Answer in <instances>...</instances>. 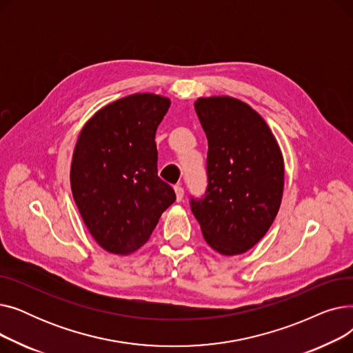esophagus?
<instances>
[{
  "mask_svg": "<svg viewBox=\"0 0 353 353\" xmlns=\"http://www.w3.org/2000/svg\"><path fill=\"white\" fill-rule=\"evenodd\" d=\"M174 192H176V199H177V201H181V200H183V196H184V189L180 186V184H176V186H174Z\"/></svg>",
  "mask_w": 353,
  "mask_h": 353,
  "instance_id": "34e87169",
  "label": "esophagus"
}]
</instances>
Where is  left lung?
I'll return each mask as SVG.
<instances>
[{
	"instance_id": "8db88e82",
	"label": "left lung",
	"mask_w": 353,
	"mask_h": 353,
	"mask_svg": "<svg viewBox=\"0 0 353 353\" xmlns=\"http://www.w3.org/2000/svg\"><path fill=\"white\" fill-rule=\"evenodd\" d=\"M194 108L209 152L208 188L190 208L212 249L239 254L261 240L281 208L283 159L265 120L232 97L199 99Z\"/></svg>"
}]
</instances>
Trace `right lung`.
I'll return each instance as SVG.
<instances>
[{
	"instance_id": "obj_1",
	"label": "right lung",
	"mask_w": 353,
	"mask_h": 353,
	"mask_svg": "<svg viewBox=\"0 0 353 353\" xmlns=\"http://www.w3.org/2000/svg\"><path fill=\"white\" fill-rule=\"evenodd\" d=\"M170 100L132 94L103 107L83 127L71 190L87 229L107 252L128 254L152 236L176 194L157 174V127Z\"/></svg>"
}]
</instances>
